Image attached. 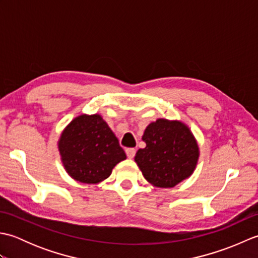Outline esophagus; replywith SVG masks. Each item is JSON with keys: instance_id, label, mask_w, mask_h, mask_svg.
Returning <instances> with one entry per match:
<instances>
[{"instance_id": "obj_1", "label": "esophagus", "mask_w": 258, "mask_h": 258, "mask_svg": "<svg viewBox=\"0 0 258 258\" xmlns=\"http://www.w3.org/2000/svg\"><path fill=\"white\" fill-rule=\"evenodd\" d=\"M125 152H126V155H127L128 158H133L136 154V150L133 149V147H128V149L125 150Z\"/></svg>"}]
</instances>
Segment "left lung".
<instances>
[{"label":"left lung","instance_id":"8db88e82","mask_svg":"<svg viewBox=\"0 0 258 258\" xmlns=\"http://www.w3.org/2000/svg\"><path fill=\"white\" fill-rule=\"evenodd\" d=\"M135 162L145 179L157 187H173L188 177L199 160V146L183 123L160 118L147 126Z\"/></svg>","mask_w":258,"mask_h":258}]
</instances>
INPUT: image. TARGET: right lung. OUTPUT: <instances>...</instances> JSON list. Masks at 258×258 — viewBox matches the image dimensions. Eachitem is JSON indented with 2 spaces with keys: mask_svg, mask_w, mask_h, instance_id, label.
Returning <instances> with one entry per match:
<instances>
[{
  "mask_svg": "<svg viewBox=\"0 0 258 258\" xmlns=\"http://www.w3.org/2000/svg\"><path fill=\"white\" fill-rule=\"evenodd\" d=\"M58 150L68 173L82 183L107 178L113 167L126 158L118 140L100 115H81L63 132Z\"/></svg>",
  "mask_w": 258,
  "mask_h": 258,
  "instance_id": "add662e5",
  "label": "right lung"
}]
</instances>
